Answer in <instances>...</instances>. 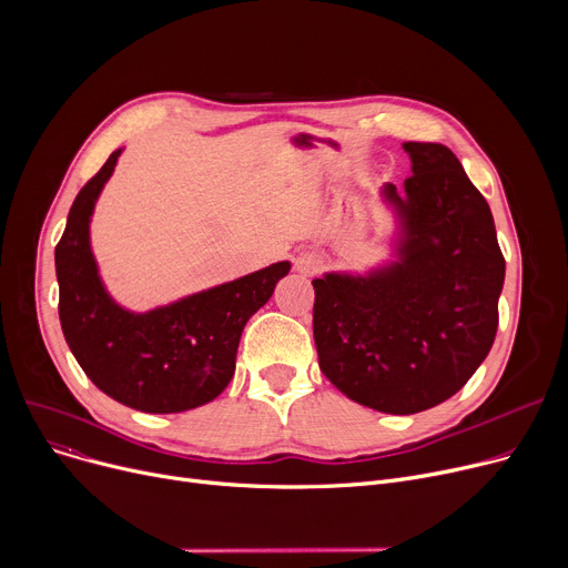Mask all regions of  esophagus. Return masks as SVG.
Returning <instances> with one entry per match:
<instances>
[{
    "label": "esophagus",
    "instance_id": "34e87169",
    "mask_svg": "<svg viewBox=\"0 0 568 568\" xmlns=\"http://www.w3.org/2000/svg\"><path fill=\"white\" fill-rule=\"evenodd\" d=\"M317 268H320V257L317 255L304 253V255L296 257V272H300V274L311 276V274L317 272Z\"/></svg>",
    "mask_w": 568,
    "mask_h": 568
}]
</instances>
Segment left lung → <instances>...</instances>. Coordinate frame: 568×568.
<instances>
[{"instance_id": "left-lung-1", "label": "left lung", "mask_w": 568, "mask_h": 568, "mask_svg": "<svg viewBox=\"0 0 568 568\" xmlns=\"http://www.w3.org/2000/svg\"><path fill=\"white\" fill-rule=\"evenodd\" d=\"M403 193L379 189L394 221L392 257L313 281L320 371L349 400L414 414L463 389L497 334L504 257L486 197L458 156L405 142Z\"/></svg>"}]
</instances>
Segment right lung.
Masks as SVG:
<instances>
[{
	"label": "right lung",
	"instance_id": "1",
	"mask_svg": "<svg viewBox=\"0 0 568 568\" xmlns=\"http://www.w3.org/2000/svg\"><path fill=\"white\" fill-rule=\"evenodd\" d=\"M122 152H112L82 186L54 248L59 322L75 362L103 394L149 414L186 412L230 384L246 322L272 300L292 264L281 260L149 311L122 306L101 278L89 236Z\"/></svg>",
	"mask_w": 568,
	"mask_h": 568
}]
</instances>
